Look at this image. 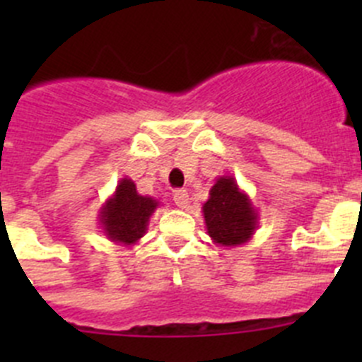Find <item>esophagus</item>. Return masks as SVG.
<instances>
[{"instance_id":"1","label":"esophagus","mask_w":362,"mask_h":362,"mask_svg":"<svg viewBox=\"0 0 362 362\" xmlns=\"http://www.w3.org/2000/svg\"><path fill=\"white\" fill-rule=\"evenodd\" d=\"M173 202L177 204L178 208H185L189 204V194L185 189H177V191L173 192Z\"/></svg>"}]
</instances>
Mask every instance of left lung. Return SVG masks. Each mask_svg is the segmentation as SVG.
Instances as JSON below:
<instances>
[{
    "label": "left lung",
    "mask_w": 362,
    "mask_h": 362,
    "mask_svg": "<svg viewBox=\"0 0 362 362\" xmlns=\"http://www.w3.org/2000/svg\"><path fill=\"white\" fill-rule=\"evenodd\" d=\"M204 224L217 245L236 247L249 242L257 228V214L233 177H221L203 204Z\"/></svg>",
    "instance_id": "left-lung-1"
}]
</instances>
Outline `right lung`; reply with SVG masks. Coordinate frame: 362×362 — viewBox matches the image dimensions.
Returning a JSON list of instances; mask_svg holds the SVG:
<instances>
[{
	"instance_id": "1",
	"label": "right lung",
	"mask_w": 362,
	"mask_h": 362,
	"mask_svg": "<svg viewBox=\"0 0 362 362\" xmlns=\"http://www.w3.org/2000/svg\"><path fill=\"white\" fill-rule=\"evenodd\" d=\"M156 208V199L140 196L134 182L122 178L112 198L100 210L101 228L112 242L133 245L145 235L148 218Z\"/></svg>"
}]
</instances>
